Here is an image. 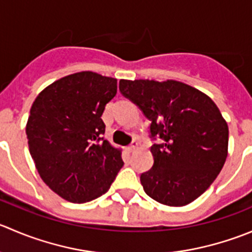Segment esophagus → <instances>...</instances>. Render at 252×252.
<instances>
[{"label":"esophagus","mask_w":252,"mask_h":252,"mask_svg":"<svg viewBox=\"0 0 252 252\" xmlns=\"http://www.w3.org/2000/svg\"><path fill=\"white\" fill-rule=\"evenodd\" d=\"M126 149H128L129 153H133L134 150H136V149H138V141H136V140H133V141H131L130 145H129L128 148H126Z\"/></svg>","instance_id":"obj_1"}]
</instances>
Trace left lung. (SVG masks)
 Returning a JSON list of instances; mask_svg holds the SVG:
<instances>
[{
  "instance_id": "left-lung-1",
  "label": "left lung",
  "mask_w": 252,
  "mask_h": 252,
  "mask_svg": "<svg viewBox=\"0 0 252 252\" xmlns=\"http://www.w3.org/2000/svg\"><path fill=\"white\" fill-rule=\"evenodd\" d=\"M119 91L151 122L154 165L141 173L144 191L161 204L182 207L208 189L228 156L229 129L203 92L167 80H121Z\"/></svg>"
}]
</instances>
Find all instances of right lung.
Returning a JSON list of instances; mask_svg holds the SVG:
<instances>
[{
    "mask_svg": "<svg viewBox=\"0 0 252 252\" xmlns=\"http://www.w3.org/2000/svg\"><path fill=\"white\" fill-rule=\"evenodd\" d=\"M116 94V79L82 71L55 81L33 102L29 153L41 180L66 201L98 198L123 167L121 150L103 138L101 118Z\"/></svg>",
    "mask_w": 252,
    "mask_h": 252,
    "instance_id": "right-lung-1",
    "label": "right lung"
}]
</instances>
